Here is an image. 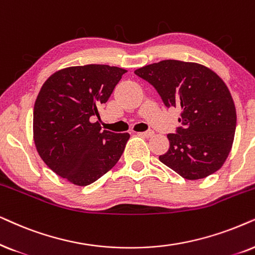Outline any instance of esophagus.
I'll return each instance as SVG.
<instances>
[{
  "mask_svg": "<svg viewBox=\"0 0 255 255\" xmlns=\"http://www.w3.org/2000/svg\"><path fill=\"white\" fill-rule=\"evenodd\" d=\"M138 135H141V136H144V137H151L152 135H154V131H152V130L141 131V133H138Z\"/></svg>",
  "mask_w": 255,
  "mask_h": 255,
  "instance_id": "34e87169",
  "label": "esophagus"
}]
</instances>
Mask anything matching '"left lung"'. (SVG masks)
Instances as JSON below:
<instances>
[{
  "label": "left lung",
  "instance_id": "8db88e82",
  "mask_svg": "<svg viewBox=\"0 0 255 255\" xmlns=\"http://www.w3.org/2000/svg\"><path fill=\"white\" fill-rule=\"evenodd\" d=\"M152 85L165 107L181 111L170 147L159 161L185 179H199L222 168L232 147L236 107L217 74L197 63L162 60L135 71Z\"/></svg>",
  "mask_w": 255,
  "mask_h": 255
}]
</instances>
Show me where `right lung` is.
Segmentation results:
<instances>
[{"mask_svg": "<svg viewBox=\"0 0 255 255\" xmlns=\"http://www.w3.org/2000/svg\"><path fill=\"white\" fill-rule=\"evenodd\" d=\"M124 69L73 66L52 74L33 107V140L44 163L72 184L86 186L117 164L129 134L101 130L100 107L107 103Z\"/></svg>", "mask_w": 255, "mask_h": 255, "instance_id": "obj_1", "label": "right lung"}]
</instances>
